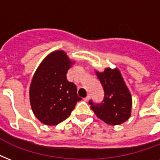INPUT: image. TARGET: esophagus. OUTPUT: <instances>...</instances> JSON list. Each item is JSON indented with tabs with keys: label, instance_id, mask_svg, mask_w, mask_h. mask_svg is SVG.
<instances>
[{
	"label": "esophagus",
	"instance_id": "1",
	"mask_svg": "<svg viewBox=\"0 0 160 160\" xmlns=\"http://www.w3.org/2000/svg\"><path fill=\"white\" fill-rule=\"evenodd\" d=\"M90 96L89 95H88L87 96H86V97L84 98V100H85V101H88V100H90Z\"/></svg>",
	"mask_w": 160,
	"mask_h": 160
}]
</instances>
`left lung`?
Segmentation results:
<instances>
[{
    "label": "left lung",
    "mask_w": 160,
    "mask_h": 160,
    "mask_svg": "<svg viewBox=\"0 0 160 160\" xmlns=\"http://www.w3.org/2000/svg\"><path fill=\"white\" fill-rule=\"evenodd\" d=\"M98 79L104 89L105 96L101 103L89 104L99 119L106 124L118 125L129 119L131 114V95L119 70L106 68L104 72H97Z\"/></svg>",
    "instance_id": "obj_1"
}]
</instances>
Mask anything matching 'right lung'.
Returning a JSON list of instances; mask_svg holds the SVG:
<instances>
[{"label":"right lung","instance_id":"obj_1","mask_svg":"<svg viewBox=\"0 0 160 160\" xmlns=\"http://www.w3.org/2000/svg\"><path fill=\"white\" fill-rule=\"evenodd\" d=\"M72 64L64 51H54L44 59L32 78L31 109L35 116L46 125H55L67 119L81 100L76 85L66 79Z\"/></svg>","mask_w":160,"mask_h":160}]
</instances>
